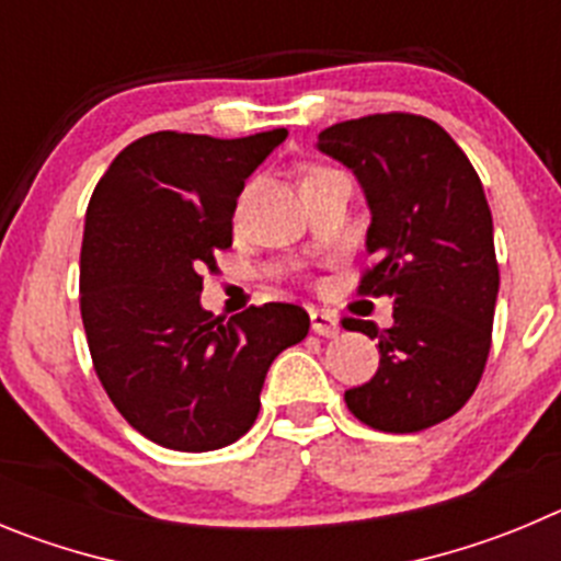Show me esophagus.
<instances>
[{
	"mask_svg": "<svg viewBox=\"0 0 561 561\" xmlns=\"http://www.w3.org/2000/svg\"><path fill=\"white\" fill-rule=\"evenodd\" d=\"M310 324L316 335H324V337H335L341 332V324H337V318L327 310H312L310 312Z\"/></svg>",
	"mask_w": 561,
	"mask_h": 561,
	"instance_id": "esophagus-1",
	"label": "esophagus"
}]
</instances>
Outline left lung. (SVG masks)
<instances>
[{
    "label": "left lung",
    "mask_w": 561,
    "mask_h": 561,
    "mask_svg": "<svg viewBox=\"0 0 561 561\" xmlns=\"http://www.w3.org/2000/svg\"><path fill=\"white\" fill-rule=\"evenodd\" d=\"M316 148L355 173L371 209L377 265L360 293L393 299L388 330L350 318L346 330L377 341L380 368L343 400L375 431H425L461 411L492 346L501 274L481 179L453 136L416 114L346 119Z\"/></svg>",
    "instance_id": "8db88e82"
}]
</instances>
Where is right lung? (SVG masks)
I'll return each mask as SVG.
<instances>
[{
  "label": "right lung",
  "instance_id": "right-lung-1",
  "mask_svg": "<svg viewBox=\"0 0 561 561\" xmlns=\"http://www.w3.org/2000/svg\"><path fill=\"white\" fill-rule=\"evenodd\" d=\"M285 136L159 130L94 186L80 249L85 341L111 402L161 447L220 450L249 433L271 363L310 330V316L282 301L229 321L201 307V271L231 245L245 179Z\"/></svg>",
  "mask_w": 561,
  "mask_h": 561
}]
</instances>
